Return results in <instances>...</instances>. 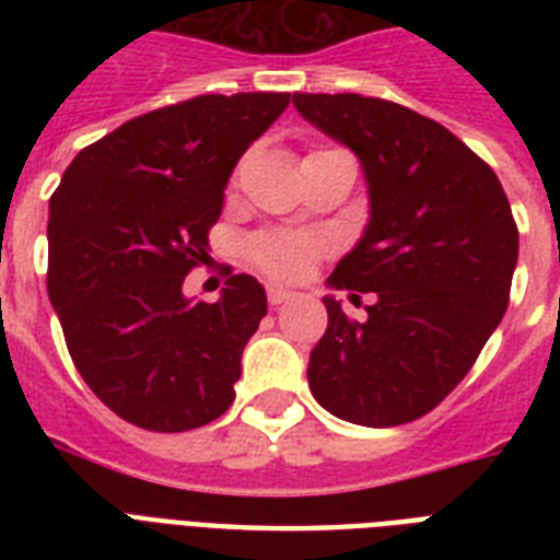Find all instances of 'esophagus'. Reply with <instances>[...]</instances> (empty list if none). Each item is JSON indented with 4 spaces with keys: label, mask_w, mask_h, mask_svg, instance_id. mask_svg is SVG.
<instances>
[{
    "label": "esophagus",
    "mask_w": 560,
    "mask_h": 560,
    "mask_svg": "<svg viewBox=\"0 0 560 560\" xmlns=\"http://www.w3.org/2000/svg\"><path fill=\"white\" fill-rule=\"evenodd\" d=\"M290 299H293V293H290V290L276 288V284H270V288H267V302H270L272 307L284 305V302H290Z\"/></svg>",
    "instance_id": "obj_1"
}]
</instances>
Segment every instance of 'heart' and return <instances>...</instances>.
Masks as SVG:
<instances>
[{"mask_svg":"<svg viewBox=\"0 0 560 560\" xmlns=\"http://www.w3.org/2000/svg\"><path fill=\"white\" fill-rule=\"evenodd\" d=\"M328 253L323 237L311 232H284V229H270L249 237L246 255L249 261L270 279L279 281H302L314 264Z\"/></svg>","mask_w":560,"mask_h":560,"instance_id":"heart-1","label":"heart"}]
</instances>
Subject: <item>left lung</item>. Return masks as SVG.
<instances>
[{
  "label": "left lung",
  "instance_id": "left-lung-1",
  "mask_svg": "<svg viewBox=\"0 0 560 560\" xmlns=\"http://www.w3.org/2000/svg\"><path fill=\"white\" fill-rule=\"evenodd\" d=\"M302 116L363 162L366 235L328 284L372 293L358 323L325 299L328 328L307 383L331 416L398 427L451 395L503 319L517 223L500 179L433 118L358 92H296Z\"/></svg>",
  "mask_w": 560,
  "mask_h": 560
}]
</instances>
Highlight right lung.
I'll use <instances>...</instances> for the list:
<instances>
[{"instance_id":"1","label":"right lung","mask_w":560,"mask_h":560,"mask_svg":"<svg viewBox=\"0 0 560 560\" xmlns=\"http://www.w3.org/2000/svg\"><path fill=\"white\" fill-rule=\"evenodd\" d=\"M290 92L197 95L130 118L66 168L48 202V299L66 349L118 418L186 433L232 407L241 354L267 314L253 276L188 302L223 188Z\"/></svg>"}]
</instances>
